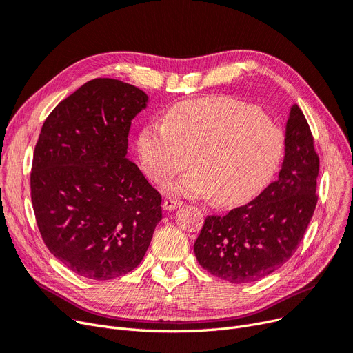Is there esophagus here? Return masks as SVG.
Here are the masks:
<instances>
[{"instance_id": "esophagus-1", "label": "esophagus", "mask_w": 353, "mask_h": 353, "mask_svg": "<svg viewBox=\"0 0 353 353\" xmlns=\"http://www.w3.org/2000/svg\"><path fill=\"white\" fill-rule=\"evenodd\" d=\"M181 205H182V201H176V199H165L163 201V210H166V211L175 210Z\"/></svg>"}]
</instances>
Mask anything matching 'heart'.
Returning a JSON list of instances; mask_svg holds the SVG:
<instances>
[{"mask_svg": "<svg viewBox=\"0 0 353 353\" xmlns=\"http://www.w3.org/2000/svg\"><path fill=\"white\" fill-rule=\"evenodd\" d=\"M286 138L263 112L230 97L174 105L165 122L146 125L138 155L148 176L165 183L191 165L192 171L166 187L181 196L214 195L237 205L256 196L281 163Z\"/></svg>", "mask_w": 353, "mask_h": 353, "instance_id": "obj_1", "label": "heart"}]
</instances>
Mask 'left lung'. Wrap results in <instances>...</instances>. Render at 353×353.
Here are the masks:
<instances>
[{"label": "left lung", "instance_id": "obj_1", "mask_svg": "<svg viewBox=\"0 0 353 353\" xmlns=\"http://www.w3.org/2000/svg\"><path fill=\"white\" fill-rule=\"evenodd\" d=\"M279 178L248 204L208 215L194 244L201 267L230 283L257 281L297 250L317 204L319 157L303 112L293 105Z\"/></svg>", "mask_w": 353, "mask_h": 353}]
</instances>
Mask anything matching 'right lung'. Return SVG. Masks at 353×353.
Instances as JSON below:
<instances>
[{
    "label": "right lung",
    "instance_id": "1",
    "mask_svg": "<svg viewBox=\"0 0 353 353\" xmlns=\"http://www.w3.org/2000/svg\"><path fill=\"white\" fill-rule=\"evenodd\" d=\"M148 94L93 79L46 119L31 168V201L47 248L73 273L121 277L142 261L162 196L126 158L132 119Z\"/></svg>",
    "mask_w": 353,
    "mask_h": 353
}]
</instances>
